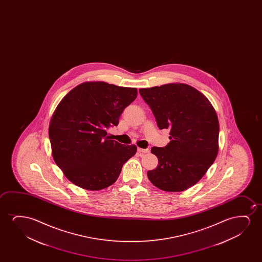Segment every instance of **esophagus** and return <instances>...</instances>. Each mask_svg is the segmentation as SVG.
I'll list each match as a JSON object with an SVG mask.
<instances>
[{
	"mask_svg": "<svg viewBox=\"0 0 262 262\" xmlns=\"http://www.w3.org/2000/svg\"><path fill=\"white\" fill-rule=\"evenodd\" d=\"M138 152L142 156V155L146 154V153H148L149 149L148 148H140V147H138Z\"/></svg>",
	"mask_w": 262,
	"mask_h": 262,
	"instance_id": "1",
	"label": "esophagus"
}]
</instances>
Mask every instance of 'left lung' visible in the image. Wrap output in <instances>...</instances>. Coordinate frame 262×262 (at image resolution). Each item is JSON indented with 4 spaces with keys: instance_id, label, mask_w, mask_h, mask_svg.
Listing matches in <instances>:
<instances>
[{
    "instance_id": "obj_1",
    "label": "left lung",
    "mask_w": 262,
    "mask_h": 262,
    "mask_svg": "<svg viewBox=\"0 0 262 262\" xmlns=\"http://www.w3.org/2000/svg\"><path fill=\"white\" fill-rule=\"evenodd\" d=\"M140 94L158 128L170 129V142L151 148L158 165L147 172L148 179L165 191L189 189L217 156L219 123L215 109L203 94L183 83L140 89Z\"/></svg>"
}]
</instances>
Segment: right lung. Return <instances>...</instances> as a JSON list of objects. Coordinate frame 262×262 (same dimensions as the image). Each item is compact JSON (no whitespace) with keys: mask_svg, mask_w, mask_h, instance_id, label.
Instances as JSON below:
<instances>
[{"mask_svg":"<svg viewBox=\"0 0 262 262\" xmlns=\"http://www.w3.org/2000/svg\"><path fill=\"white\" fill-rule=\"evenodd\" d=\"M137 94L135 88L96 81L80 84L61 99L51 118L49 139L54 162L72 183L99 190L118 179L137 147L110 140L106 129L118 125Z\"/></svg>","mask_w":262,"mask_h":262,"instance_id":"obj_1","label":"right lung"}]
</instances>
